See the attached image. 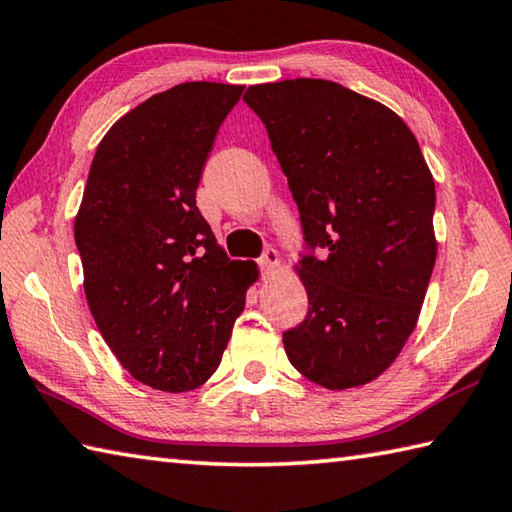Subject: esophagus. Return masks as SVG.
I'll use <instances>...</instances> for the list:
<instances>
[{
	"mask_svg": "<svg viewBox=\"0 0 512 512\" xmlns=\"http://www.w3.org/2000/svg\"><path fill=\"white\" fill-rule=\"evenodd\" d=\"M259 266H262V271H264L266 277L273 275L277 271V266H280V255H277L273 248H268L266 253L259 257Z\"/></svg>",
	"mask_w": 512,
	"mask_h": 512,
	"instance_id": "esophagus-1",
	"label": "esophagus"
}]
</instances>
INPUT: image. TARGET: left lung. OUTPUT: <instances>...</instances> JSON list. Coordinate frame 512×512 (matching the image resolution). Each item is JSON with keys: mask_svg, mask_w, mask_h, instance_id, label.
<instances>
[{"mask_svg": "<svg viewBox=\"0 0 512 512\" xmlns=\"http://www.w3.org/2000/svg\"><path fill=\"white\" fill-rule=\"evenodd\" d=\"M309 246L295 273L309 313L286 331L291 365L331 392L367 385L398 358L436 262L434 179L403 118L331 80L253 85Z\"/></svg>", "mask_w": 512, "mask_h": 512, "instance_id": "left-lung-1", "label": "left lung"}]
</instances>
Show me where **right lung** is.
<instances>
[{
	"instance_id": "add662e5",
	"label": "right lung",
	"mask_w": 512,
	"mask_h": 512,
	"mask_svg": "<svg viewBox=\"0 0 512 512\" xmlns=\"http://www.w3.org/2000/svg\"><path fill=\"white\" fill-rule=\"evenodd\" d=\"M241 91L183 82L118 118L73 224L98 331L123 369L161 392L215 374L259 277L255 262H230L197 208L203 163Z\"/></svg>"
}]
</instances>
